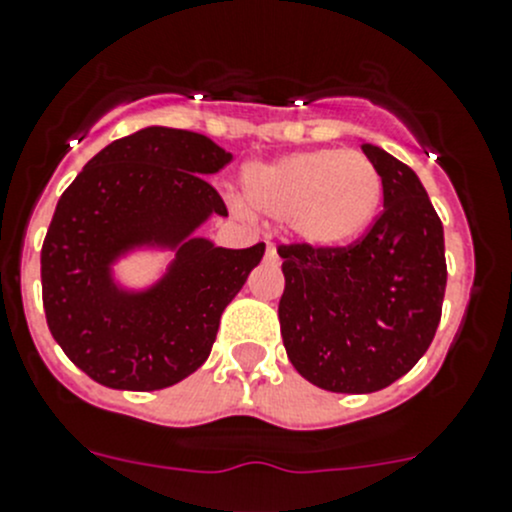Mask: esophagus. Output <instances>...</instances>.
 Listing matches in <instances>:
<instances>
[{"instance_id":"esophagus-1","label":"esophagus","mask_w":512,"mask_h":512,"mask_svg":"<svg viewBox=\"0 0 512 512\" xmlns=\"http://www.w3.org/2000/svg\"><path fill=\"white\" fill-rule=\"evenodd\" d=\"M265 257H267V262H280V255H277V250L272 245H267V252H265Z\"/></svg>"}]
</instances>
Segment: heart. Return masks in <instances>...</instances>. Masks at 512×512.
<instances>
[{"label": "heart", "mask_w": 512, "mask_h": 512, "mask_svg": "<svg viewBox=\"0 0 512 512\" xmlns=\"http://www.w3.org/2000/svg\"><path fill=\"white\" fill-rule=\"evenodd\" d=\"M242 197L257 215L287 222L302 245L335 250L372 222L382 177L357 150H305L247 165Z\"/></svg>", "instance_id": "heart-1"}]
</instances>
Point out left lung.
Instances as JSON below:
<instances>
[{
  "instance_id": "8db88e82",
  "label": "left lung",
  "mask_w": 512,
  "mask_h": 512,
  "mask_svg": "<svg viewBox=\"0 0 512 512\" xmlns=\"http://www.w3.org/2000/svg\"><path fill=\"white\" fill-rule=\"evenodd\" d=\"M382 177V215L347 250L280 247V332L292 367L330 393H375L433 342L443 312V222L420 177L362 142Z\"/></svg>"
}]
</instances>
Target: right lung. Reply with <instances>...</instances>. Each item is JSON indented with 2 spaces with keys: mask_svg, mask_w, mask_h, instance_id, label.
Masks as SVG:
<instances>
[{
  "mask_svg": "<svg viewBox=\"0 0 512 512\" xmlns=\"http://www.w3.org/2000/svg\"><path fill=\"white\" fill-rule=\"evenodd\" d=\"M232 152L172 127L114 140L59 197L42 245L47 325L64 355L114 390H162L210 357L220 317L265 245L230 250L197 235L227 207L205 177ZM166 252L152 281L130 286L118 262Z\"/></svg>",
  "mask_w": 512,
  "mask_h": 512,
  "instance_id": "obj_1",
  "label": "right lung"
}]
</instances>
